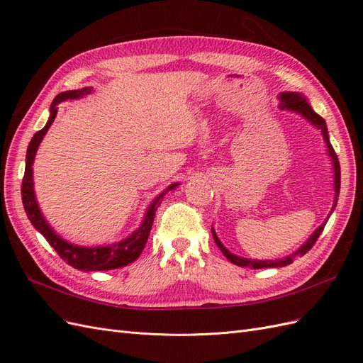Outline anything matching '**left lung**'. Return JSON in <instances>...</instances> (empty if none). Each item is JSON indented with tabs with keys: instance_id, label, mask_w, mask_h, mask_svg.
I'll list each match as a JSON object with an SVG mask.
<instances>
[{
	"instance_id": "left-lung-1",
	"label": "left lung",
	"mask_w": 363,
	"mask_h": 363,
	"mask_svg": "<svg viewBox=\"0 0 363 363\" xmlns=\"http://www.w3.org/2000/svg\"><path fill=\"white\" fill-rule=\"evenodd\" d=\"M279 107L280 111H288V112H292V113H296L303 116L304 119H307V123H311L313 127H316L318 130L321 131L323 135V139L325 142V148H327V155L328 157L332 159V164H333V191H335V199H333V206H332V211L330 213H328V216L325 218V221L318 227L315 232L307 238L306 242L298 248L295 250L292 255L283 257V259H268V260H259V259H247V257H240V256H236L233 255L232 251H228L221 240H219V238L216 236L215 233V228L212 227V236L215 239V244L218 245V248L223 251V255L232 262L235 263V265L238 267H248V268H252V269H260V268H279V267H286L289 265V263L294 262L295 257H301L304 256L307 251H309L313 244L316 242V239L320 238V235L323 233V230L328 221V218H330V215L333 213V211L336 208V204H337V195H339V191H340V167H339V160H337V156L336 152L330 144V139H328V131H327V125H325V121L318 115L312 106L309 104V101H307V98L300 94V92H280L279 94Z\"/></svg>"
}]
</instances>
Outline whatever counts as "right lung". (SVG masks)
<instances>
[{"mask_svg":"<svg viewBox=\"0 0 363 363\" xmlns=\"http://www.w3.org/2000/svg\"><path fill=\"white\" fill-rule=\"evenodd\" d=\"M94 89L89 87H83V89L77 91H67L59 94L54 98L51 107H50V118L47 121L45 127L39 130L35 136L31 138L28 148H27V156H26V172L23 179V188H21V194H23V204L26 208V213L38 232L48 240V244L57 251V255L71 265L75 269L80 271H108V269H116L127 267L128 263L135 262L139 256L142 250L145 248V244L148 240L152 221H155L156 211L162 203L163 195L175 189L180 183H172L162 194H159L152 203L148 206L144 221L135 230L133 233L128 235L125 239L118 240L111 245H98V247H82L75 245L65 240L62 236H59L54 232L52 227L48 224L45 216L42 215L40 207L36 200L35 194V183H33V162H35L38 148L43 136L47 135L48 128L56 119L59 104L67 100H79L86 95H89Z\"/></svg>","mask_w":363,"mask_h":363,"instance_id":"add662e5","label":"right lung"}]
</instances>
